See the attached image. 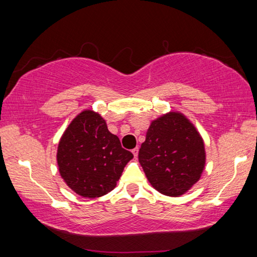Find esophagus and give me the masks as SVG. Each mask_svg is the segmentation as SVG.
<instances>
[{"mask_svg":"<svg viewBox=\"0 0 257 257\" xmlns=\"http://www.w3.org/2000/svg\"><path fill=\"white\" fill-rule=\"evenodd\" d=\"M138 147H136V149H134L132 152H133V154H134V156L135 158H137V155H138Z\"/></svg>","mask_w":257,"mask_h":257,"instance_id":"esophagus-1","label":"esophagus"}]
</instances>
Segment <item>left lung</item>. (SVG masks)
<instances>
[{"instance_id":"obj_1","label":"left lung","mask_w":257,"mask_h":257,"mask_svg":"<svg viewBox=\"0 0 257 257\" xmlns=\"http://www.w3.org/2000/svg\"><path fill=\"white\" fill-rule=\"evenodd\" d=\"M138 159L151 185L177 197L201 178L205 147L194 124L182 113L170 112L152 121Z\"/></svg>"}]
</instances>
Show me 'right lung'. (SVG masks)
I'll return each mask as SVG.
<instances>
[{
	"instance_id": "obj_1",
	"label": "right lung",
	"mask_w": 257,
	"mask_h": 257,
	"mask_svg": "<svg viewBox=\"0 0 257 257\" xmlns=\"http://www.w3.org/2000/svg\"><path fill=\"white\" fill-rule=\"evenodd\" d=\"M132 152L121 146L118 136L108 132L98 113H79L60 139L59 171L70 188L82 197L95 198L114 188Z\"/></svg>"
}]
</instances>
